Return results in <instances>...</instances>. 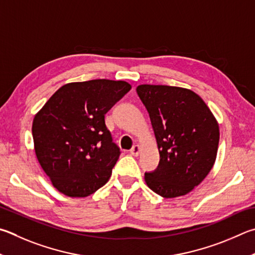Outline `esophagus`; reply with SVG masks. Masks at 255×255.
Returning a JSON list of instances; mask_svg holds the SVG:
<instances>
[{"mask_svg": "<svg viewBox=\"0 0 255 255\" xmlns=\"http://www.w3.org/2000/svg\"><path fill=\"white\" fill-rule=\"evenodd\" d=\"M139 152H140V146L139 145H135L130 149V154L132 156H138V155H139Z\"/></svg>", "mask_w": 255, "mask_h": 255, "instance_id": "34e87169", "label": "esophagus"}]
</instances>
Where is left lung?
<instances>
[{
    "label": "left lung",
    "instance_id": "1",
    "mask_svg": "<svg viewBox=\"0 0 255 255\" xmlns=\"http://www.w3.org/2000/svg\"><path fill=\"white\" fill-rule=\"evenodd\" d=\"M159 151L147 186L165 198L186 195L203 182L215 163L220 140L217 120L200 96L186 88L139 85Z\"/></svg>",
    "mask_w": 255,
    "mask_h": 255
}]
</instances>
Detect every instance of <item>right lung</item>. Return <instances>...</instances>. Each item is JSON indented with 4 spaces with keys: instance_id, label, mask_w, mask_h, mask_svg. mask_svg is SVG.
Here are the masks:
<instances>
[{
    "instance_id": "obj_1",
    "label": "right lung",
    "mask_w": 255,
    "mask_h": 255,
    "mask_svg": "<svg viewBox=\"0 0 255 255\" xmlns=\"http://www.w3.org/2000/svg\"><path fill=\"white\" fill-rule=\"evenodd\" d=\"M130 89L122 80L70 82L36 113L32 124L36 158L60 193L87 197L108 182L120 150L105 115Z\"/></svg>"
}]
</instances>
